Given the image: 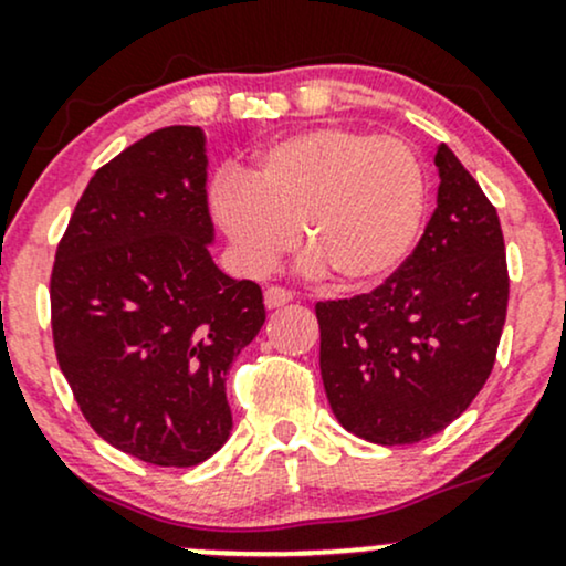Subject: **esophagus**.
I'll list each match as a JSON object with an SVG mask.
<instances>
[{"instance_id": "34e87169", "label": "esophagus", "mask_w": 566, "mask_h": 566, "mask_svg": "<svg viewBox=\"0 0 566 566\" xmlns=\"http://www.w3.org/2000/svg\"><path fill=\"white\" fill-rule=\"evenodd\" d=\"M263 301H265V308H282L284 303L292 301V292L284 287H269L263 292Z\"/></svg>"}]
</instances>
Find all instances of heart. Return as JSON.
I'll return each mask as SVG.
<instances>
[{
	"instance_id": "heart-1",
	"label": "heart",
	"mask_w": 566,
	"mask_h": 566,
	"mask_svg": "<svg viewBox=\"0 0 566 566\" xmlns=\"http://www.w3.org/2000/svg\"><path fill=\"white\" fill-rule=\"evenodd\" d=\"M428 184L407 143L350 127L274 140L250 172L223 170L210 212L247 274H269L295 244L311 271L343 290L380 284L407 261L426 216Z\"/></svg>"
}]
</instances>
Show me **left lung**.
Here are the masks:
<instances>
[{
  "label": "left lung",
  "mask_w": 566,
  "mask_h": 566,
  "mask_svg": "<svg viewBox=\"0 0 566 566\" xmlns=\"http://www.w3.org/2000/svg\"><path fill=\"white\" fill-rule=\"evenodd\" d=\"M437 210L380 287L316 303L324 391L373 444H415L469 409L495 365L509 308L497 210L441 143Z\"/></svg>",
  "instance_id": "left-lung-1"
}]
</instances>
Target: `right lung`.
Returning <instances> with one entry per match:
<instances>
[{
  "instance_id": "1",
  "label": "right lung",
  "mask_w": 566,
  "mask_h": 566,
  "mask_svg": "<svg viewBox=\"0 0 566 566\" xmlns=\"http://www.w3.org/2000/svg\"><path fill=\"white\" fill-rule=\"evenodd\" d=\"M212 239L205 133L175 125L90 178L57 244V365L97 437L143 463L199 465L233 428L226 373L265 308Z\"/></svg>"
}]
</instances>
